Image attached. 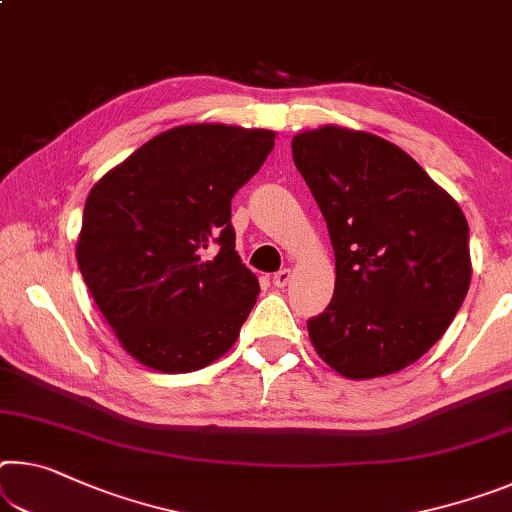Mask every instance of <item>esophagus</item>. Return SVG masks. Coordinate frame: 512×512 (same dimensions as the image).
Returning a JSON list of instances; mask_svg holds the SVG:
<instances>
[{
  "label": "esophagus",
  "mask_w": 512,
  "mask_h": 512,
  "mask_svg": "<svg viewBox=\"0 0 512 512\" xmlns=\"http://www.w3.org/2000/svg\"><path fill=\"white\" fill-rule=\"evenodd\" d=\"M289 282H291V271L289 269H282V271H278V273L273 275V285L275 287L282 289V287H287Z\"/></svg>",
  "instance_id": "1"
}]
</instances>
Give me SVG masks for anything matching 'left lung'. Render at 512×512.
Masks as SVG:
<instances>
[{
    "label": "left lung",
    "mask_w": 512,
    "mask_h": 512,
    "mask_svg": "<svg viewBox=\"0 0 512 512\" xmlns=\"http://www.w3.org/2000/svg\"><path fill=\"white\" fill-rule=\"evenodd\" d=\"M326 218L335 296L307 321L323 362L353 380L417 362L460 310L472 280L458 202L399 145L326 125L291 139Z\"/></svg>",
    "instance_id": "1"
}]
</instances>
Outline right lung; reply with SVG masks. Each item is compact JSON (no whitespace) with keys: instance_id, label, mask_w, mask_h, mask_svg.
Returning <instances> with one entry per match:
<instances>
[{"instance_id":"add662e5","label":"right lung","mask_w":512,"mask_h":512,"mask_svg":"<svg viewBox=\"0 0 512 512\" xmlns=\"http://www.w3.org/2000/svg\"><path fill=\"white\" fill-rule=\"evenodd\" d=\"M273 139L271 129L173 127L88 193L79 271L118 342L145 367L198 371L237 342L259 282L234 250L230 205Z\"/></svg>"}]
</instances>
